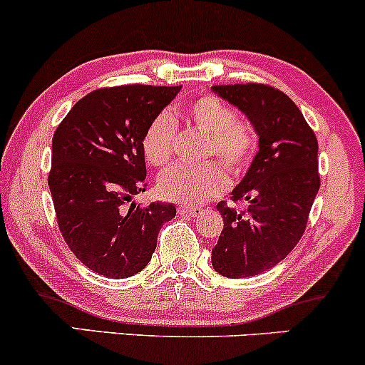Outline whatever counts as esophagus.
<instances>
[{"instance_id":"1","label":"esophagus","mask_w":365,"mask_h":365,"mask_svg":"<svg viewBox=\"0 0 365 365\" xmlns=\"http://www.w3.org/2000/svg\"><path fill=\"white\" fill-rule=\"evenodd\" d=\"M178 210H179V214L186 215V217H197V215L202 214V209H200V207H193V205H181Z\"/></svg>"}]
</instances>
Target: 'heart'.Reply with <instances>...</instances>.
Instances as JSON below:
<instances>
[{
	"mask_svg": "<svg viewBox=\"0 0 365 365\" xmlns=\"http://www.w3.org/2000/svg\"><path fill=\"white\" fill-rule=\"evenodd\" d=\"M187 118L195 127L209 134L207 155L219 156L231 174H242L257 151V135L249 121L237 118L225 101L214 96H202L186 108ZM178 123L170 113L156 115L143 135V151L153 165H163L174 150ZM225 170L217 163L187 167L175 163L158 178V190L172 202L200 205L219 197L226 190Z\"/></svg>",
	"mask_w": 365,
	"mask_h": 365,
	"instance_id": "obj_1",
	"label": "heart"
}]
</instances>
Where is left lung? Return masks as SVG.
I'll use <instances>...</instances> for the list:
<instances>
[{"mask_svg": "<svg viewBox=\"0 0 365 365\" xmlns=\"http://www.w3.org/2000/svg\"><path fill=\"white\" fill-rule=\"evenodd\" d=\"M252 123L259 150L231 200L249 203L237 210L217 203L225 228L212 249V266L228 278L268 272L284 261L307 228L320 187L319 143L291 97L261 83L215 85Z\"/></svg>", "mask_w": 365, "mask_h": 365, "instance_id": "obj_1", "label": "left lung"}]
</instances>
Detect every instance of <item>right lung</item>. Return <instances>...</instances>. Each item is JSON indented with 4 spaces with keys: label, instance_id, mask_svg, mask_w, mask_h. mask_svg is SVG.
Returning <instances> with one entry per match:
<instances>
[{
    "label": "right lung",
    "instance_id": "right-lung-1",
    "mask_svg": "<svg viewBox=\"0 0 365 365\" xmlns=\"http://www.w3.org/2000/svg\"><path fill=\"white\" fill-rule=\"evenodd\" d=\"M181 87L125 85L90 92L52 140L48 187L62 237L87 268L108 278L143 272L172 203L135 205L146 190L143 135Z\"/></svg>",
    "mask_w": 365,
    "mask_h": 365
}]
</instances>
